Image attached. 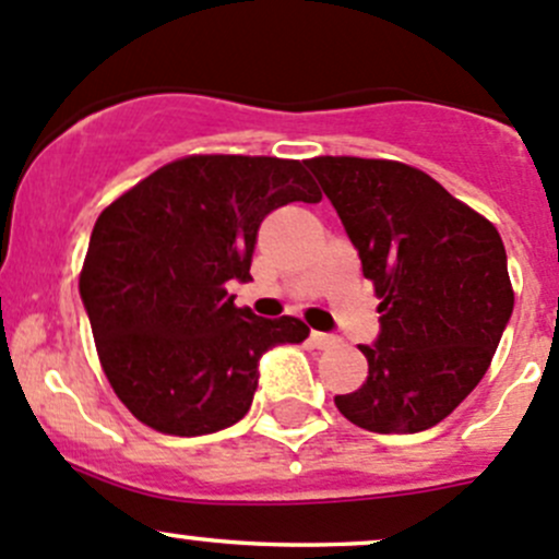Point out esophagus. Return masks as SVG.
Returning a JSON list of instances; mask_svg holds the SVG:
<instances>
[{
    "label": "esophagus",
    "mask_w": 559,
    "mask_h": 559,
    "mask_svg": "<svg viewBox=\"0 0 559 559\" xmlns=\"http://www.w3.org/2000/svg\"><path fill=\"white\" fill-rule=\"evenodd\" d=\"M311 343L316 348H332V346H337V337L335 335H326V332H311Z\"/></svg>",
    "instance_id": "esophagus-1"
}]
</instances>
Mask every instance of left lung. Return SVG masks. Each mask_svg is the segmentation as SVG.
<instances>
[{
	"instance_id": "1",
	"label": "left lung",
	"mask_w": 559,
	"mask_h": 559,
	"mask_svg": "<svg viewBox=\"0 0 559 559\" xmlns=\"http://www.w3.org/2000/svg\"><path fill=\"white\" fill-rule=\"evenodd\" d=\"M335 205L379 297L381 335L359 346L368 379L335 405L370 432H421L476 389L514 311L489 218L392 159L306 162Z\"/></svg>"
}]
</instances>
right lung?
I'll use <instances>...</instances> for the list:
<instances>
[{
    "instance_id": "right-lung-1",
    "label": "right lung",
    "mask_w": 559,
    "mask_h": 559,
    "mask_svg": "<svg viewBox=\"0 0 559 559\" xmlns=\"http://www.w3.org/2000/svg\"><path fill=\"white\" fill-rule=\"evenodd\" d=\"M306 162L191 154L159 167L99 213L81 297L99 365L138 421L207 436L243 419L267 348L308 337L295 316L235 306L257 229L289 202H319Z\"/></svg>"
}]
</instances>
